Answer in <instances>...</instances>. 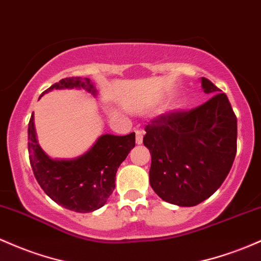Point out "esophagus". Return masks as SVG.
Masks as SVG:
<instances>
[{
  "instance_id": "esophagus-1",
  "label": "esophagus",
  "mask_w": 261,
  "mask_h": 261,
  "mask_svg": "<svg viewBox=\"0 0 261 261\" xmlns=\"http://www.w3.org/2000/svg\"><path fill=\"white\" fill-rule=\"evenodd\" d=\"M142 139H144V134H142L141 130H136V144L141 145Z\"/></svg>"
}]
</instances>
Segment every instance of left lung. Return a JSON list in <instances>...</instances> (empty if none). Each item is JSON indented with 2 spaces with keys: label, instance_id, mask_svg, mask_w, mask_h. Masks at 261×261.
I'll use <instances>...</instances> for the list:
<instances>
[{
  "label": "left lung",
  "instance_id": "1",
  "mask_svg": "<svg viewBox=\"0 0 261 261\" xmlns=\"http://www.w3.org/2000/svg\"><path fill=\"white\" fill-rule=\"evenodd\" d=\"M212 98L190 111H172L146 126L150 185L160 198L193 207L224 182L237 153V116L224 93L202 78Z\"/></svg>",
  "mask_w": 261,
  "mask_h": 261
}]
</instances>
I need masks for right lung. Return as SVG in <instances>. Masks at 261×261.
Masks as SVG:
<instances>
[{
  "label": "right lung",
  "instance_id": "obj_1",
  "mask_svg": "<svg viewBox=\"0 0 261 261\" xmlns=\"http://www.w3.org/2000/svg\"><path fill=\"white\" fill-rule=\"evenodd\" d=\"M84 89L96 96L89 78L71 76L59 80L53 89ZM135 147V133L126 136L101 135L82 156L70 160L51 159L38 144L33 114L28 124V153L37 182L49 198L62 207L78 213L94 212L107 203L115 188L117 168Z\"/></svg>",
  "mask_w": 261,
  "mask_h": 261
}]
</instances>
